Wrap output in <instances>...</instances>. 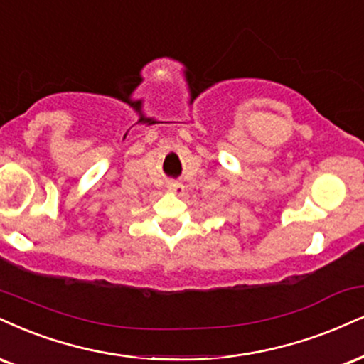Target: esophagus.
<instances>
[{"instance_id": "obj_1", "label": "esophagus", "mask_w": 364, "mask_h": 364, "mask_svg": "<svg viewBox=\"0 0 364 364\" xmlns=\"http://www.w3.org/2000/svg\"><path fill=\"white\" fill-rule=\"evenodd\" d=\"M168 190L173 191V193H183L185 186H183L181 183H178V181H168Z\"/></svg>"}]
</instances>
